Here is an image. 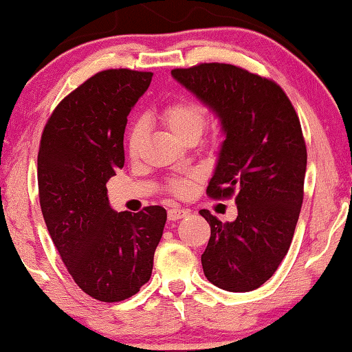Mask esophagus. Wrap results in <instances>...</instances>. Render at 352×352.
I'll return each instance as SVG.
<instances>
[{
	"label": "esophagus",
	"instance_id": "esophagus-1",
	"mask_svg": "<svg viewBox=\"0 0 352 352\" xmlns=\"http://www.w3.org/2000/svg\"><path fill=\"white\" fill-rule=\"evenodd\" d=\"M189 216V211L186 208H179V206H173V208L168 210V219L170 221H177Z\"/></svg>",
	"mask_w": 352,
	"mask_h": 352
}]
</instances>
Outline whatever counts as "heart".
Instances as JSON below:
<instances>
[{
	"label": "heart",
	"mask_w": 352,
	"mask_h": 352,
	"mask_svg": "<svg viewBox=\"0 0 352 352\" xmlns=\"http://www.w3.org/2000/svg\"><path fill=\"white\" fill-rule=\"evenodd\" d=\"M163 123L170 128V131L182 141H189V139H199L201 133L205 131L206 124H208V117H206L205 109L201 105L190 102V100H175V102L168 104L162 110ZM146 138V124L141 120L134 122L129 128L126 148L131 158H136L141 151V146ZM195 175H190L181 179H175L170 182V190L175 195L184 197L189 192V184L194 179Z\"/></svg>",
	"instance_id": "heart-1"
}]
</instances>
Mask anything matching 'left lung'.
Instances as JSON below:
<instances>
[{
    "label": "left lung",
    "mask_w": 352,
    "mask_h": 352,
    "mask_svg": "<svg viewBox=\"0 0 352 352\" xmlns=\"http://www.w3.org/2000/svg\"><path fill=\"white\" fill-rule=\"evenodd\" d=\"M221 120L224 142L210 179L211 199L235 195L239 216L221 223L201 254L205 277L228 292H252L272 277L290 248L302 205L306 142L300 118L276 81L237 65L171 70Z\"/></svg>",
    "instance_id": "1"
}]
</instances>
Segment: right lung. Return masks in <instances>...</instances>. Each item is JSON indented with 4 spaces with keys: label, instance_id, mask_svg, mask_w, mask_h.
<instances>
[{
    "label": "right lung",
    "instance_id": "right-lung-1",
    "mask_svg": "<svg viewBox=\"0 0 352 352\" xmlns=\"http://www.w3.org/2000/svg\"><path fill=\"white\" fill-rule=\"evenodd\" d=\"M152 72L110 69L60 100L38 152V190L46 228L67 271L86 295L117 302L148 282L166 223L163 206L110 208L109 179L124 165L126 117Z\"/></svg>",
    "mask_w": 352,
    "mask_h": 352
}]
</instances>
